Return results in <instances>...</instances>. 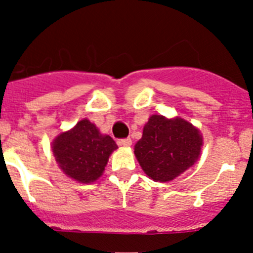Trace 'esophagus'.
Listing matches in <instances>:
<instances>
[{"label": "esophagus", "mask_w": 253, "mask_h": 253, "mask_svg": "<svg viewBox=\"0 0 253 253\" xmlns=\"http://www.w3.org/2000/svg\"><path fill=\"white\" fill-rule=\"evenodd\" d=\"M118 144L122 147H130L131 146V139L130 138H126V139H120L118 140Z\"/></svg>", "instance_id": "34e87169"}]
</instances>
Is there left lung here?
<instances>
[{
    "label": "left lung",
    "mask_w": 253,
    "mask_h": 253,
    "mask_svg": "<svg viewBox=\"0 0 253 253\" xmlns=\"http://www.w3.org/2000/svg\"><path fill=\"white\" fill-rule=\"evenodd\" d=\"M203 135L180 116L151 115L134 154L151 180L169 182L193 167L200 158Z\"/></svg>",
    "instance_id": "8db88e82"
}]
</instances>
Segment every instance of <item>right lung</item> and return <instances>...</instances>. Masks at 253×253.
Returning <instances> with one entry per match:
<instances>
[{
	"mask_svg": "<svg viewBox=\"0 0 253 253\" xmlns=\"http://www.w3.org/2000/svg\"><path fill=\"white\" fill-rule=\"evenodd\" d=\"M51 152L62 171L80 184H91L102 176L116 143L93 123L82 119L51 142Z\"/></svg>",
	"mask_w": 253,
	"mask_h": 253,
	"instance_id": "add662e5",
	"label": "right lung"
}]
</instances>
